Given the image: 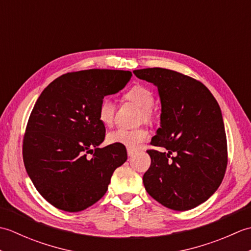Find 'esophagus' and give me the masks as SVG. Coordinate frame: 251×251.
Returning <instances> with one entry per match:
<instances>
[{
  "label": "esophagus",
  "mask_w": 251,
  "mask_h": 251,
  "mask_svg": "<svg viewBox=\"0 0 251 251\" xmlns=\"http://www.w3.org/2000/svg\"><path fill=\"white\" fill-rule=\"evenodd\" d=\"M136 153V150H134V149H127V154H128V156H132L134 154Z\"/></svg>",
  "instance_id": "34e87169"
}]
</instances>
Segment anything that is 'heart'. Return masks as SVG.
<instances>
[{"label": "heart", "mask_w": 251, "mask_h": 251, "mask_svg": "<svg viewBox=\"0 0 251 251\" xmlns=\"http://www.w3.org/2000/svg\"><path fill=\"white\" fill-rule=\"evenodd\" d=\"M125 98L131 102L136 103L141 108V119L145 121H151L153 117L152 108L154 105V96L150 89L145 86L131 87L127 90L125 94ZM115 114V104L112 99L105 97L99 104L98 108V117L100 122L104 125H111L114 120ZM149 137L148 130L140 129H126V128H117L110 131L106 136V140L112 145H121L129 149L139 148L142 142H145Z\"/></svg>", "instance_id": "heart-1"}]
</instances>
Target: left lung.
<instances>
[{
	"label": "left lung",
	"mask_w": 251,
	"mask_h": 251,
	"mask_svg": "<svg viewBox=\"0 0 251 251\" xmlns=\"http://www.w3.org/2000/svg\"><path fill=\"white\" fill-rule=\"evenodd\" d=\"M153 83L161 98V127L148 150L151 165L143 184L154 200L169 209L184 211L215 193L227 165L226 136L220 106L204 84L163 68L135 70Z\"/></svg>",
	"instance_id": "8db88e82"
}]
</instances>
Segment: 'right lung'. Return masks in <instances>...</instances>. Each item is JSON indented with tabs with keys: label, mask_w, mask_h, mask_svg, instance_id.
<instances>
[{
	"label": "right lung",
	"mask_w": 251,
	"mask_h": 251,
	"mask_svg": "<svg viewBox=\"0 0 251 251\" xmlns=\"http://www.w3.org/2000/svg\"><path fill=\"white\" fill-rule=\"evenodd\" d=\"M131 75L100 69L67 73L36 100L24 137V163L35 189L58 209L76 212L94 205L105 194L114 170L126 162L124 146L99 148L105 127L98 108L104 96L120 92Z\"/></svg>",
	"instance_id": "obj_1"
}]
</instances>
